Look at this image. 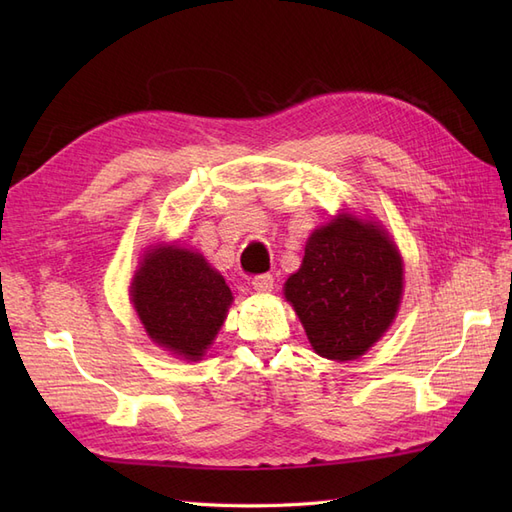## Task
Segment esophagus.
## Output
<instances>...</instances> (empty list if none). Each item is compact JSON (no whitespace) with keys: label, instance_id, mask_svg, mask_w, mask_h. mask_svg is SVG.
<instances>
[{"label":"esophagus","instance_id":"esophagus-1","mask_svg":"<svg viewBox=\"0 0 512 512\" xmlns=\"http://www.w3.org/2000/svg\"><path fill=\"white\" fill-rule=\"evenodd\" d=\"M252 286H254V290H258V292H271V288H273V275H269V273L256 275L254 280H252Z\"/></svg>","mask_w":512,"mask_h":512}]
</instances>
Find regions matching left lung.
Segmentation results:
<instances>
[{"label": "left lung", "instance_id": "obj_1", "mask_svg": "<svg viewBox=\"0 0 512 512\" xmlns=\"http://www.w3.org/2000/svg\"><path fill=\"white\" fill-rule=\"evenodd\" d=\"M404 290V265L382 228L352 215L312 232L286 299L309 344L333 361H352L391 327Z\"/></svg>", "mask_w": 512, "mask_h": 512}]
</instances>
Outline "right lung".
I'll list each match as a JSON object with an SVG mask.
<instances>
[{
	"instance_id": "add662e5",
	"label": "right lung",
	"mask_w": 512,
	"mask_h": 512,
	"mask_svg": "<svg viewBox=\"0 0 512 512\" xmlns=\"http://www.w3.org/2000/svg\"><path fill=\"white\" fill-rule=\"evenodd\" d=\"M132 303L153 342L198 361L222 327L232 292L198 252L156 247L134 275Z\"/></svg>"
}]
</instances>
